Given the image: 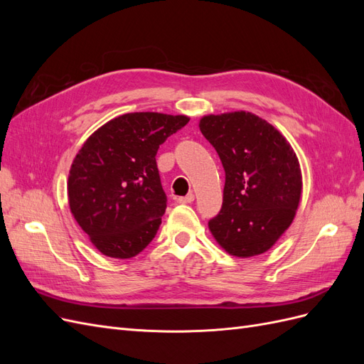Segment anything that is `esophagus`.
<instances>
[{
  "label": "esophagus",
  "mask_w": 364,
  "mask_h": 364,
  "mask_svg": "<svg viewBox=\"0 0 364 364\" xmlns=\"http://www.w3.org/2000/svg\"><path fill=\"white\" fill-rule=\"evenodd\" d=\"M176 202L181 203V205L193 203L194 202V194H188V196H185V197H178V200H176Z\"/></svg>",
  "instance_id": "1"
}]
</instances>
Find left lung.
Masks as SVG:
<instances>
[{
	"mask_svg": "<svg viewBox=\"0 0 364 364\" xmlns=\"http://www.w3.org/2000/svg\"><path fill=\"white\" fill-rule=\"evenodd\" d=\"M199 127L226 173L222 211L208 228L229 255H261L296 217L302 197L299 159L277 127L252 112L205 115Z\"/></svg>",
	"mask_w": 364,
	"mask_h": 364,
	"instance_id": "obj_1",
	"label": "left lung"
}]
</instances>
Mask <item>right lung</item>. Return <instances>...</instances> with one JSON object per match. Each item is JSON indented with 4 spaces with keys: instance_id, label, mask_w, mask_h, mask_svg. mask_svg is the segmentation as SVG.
<instances>
[{
    "instance_id": "right-lung-1",
    "label": "right lung",
    "mask_w": 364,
    "mask_h": 364,
    "mask_svg": "<svg viewBox=\"0 0 364 364\" xmlns=\"http://www.w3.org/2000/svg\"><path fill=\"white\" fill-rule=\"evenodd\" d=\"M188 121L161 112L124 114L83 142L68 174V203L103 255L134 258L155 238L167 208L155 156Z\"/></svg>"
}]
</instances>
